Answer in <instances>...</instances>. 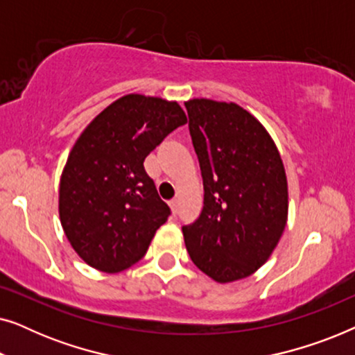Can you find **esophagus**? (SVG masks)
I'll list each match as a JSON object with an SVG mask.
<instances>
[{
    "label": "esophagus",
    "mask_w": 355,
    "mask_h": 355,
    "mask_svg": "<svg viewBox=\"0 0 355 355\" xmlns=\"http://www.w3.org/2000/svg\"><path fill=\"white\" fill-rule=\"evenodd\" d=\"M169 207H171V210L174 215L178 213V198H173V200H169Z\"/></svg>",
    "instance_id": "34e87169"
}]
</instances>
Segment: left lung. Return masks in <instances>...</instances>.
<instances>
[{
    "label": "left lung",
    "instance_id": "left-lung-1",
    "mask_svg": "<svg viewBox=\"0 0 355 355\" xmlns=\"http://www.w3.org/2000/svg\"><path fill=\"white\" fill-rule=\"evenodd\" d=\"M186 110L205 192L200 216L182 226L187 252L218 283L247 278L268 260L286 226L279 152L239 105L193 98Z\"/></svg>",
    "mask_w": 355,
    "mask_h": 355
}]
</instances>
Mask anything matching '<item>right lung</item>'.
Returning <instances> with one entry per match:
<instances>
[{"mask_svg":"<svg viewBox=\"0 0 355 355\" xmlns=\"http://www.w3.org/2000/svg\"><path fill=\"white\" fill-rule=\"evenodd\" d=\"M186 123L176 101L130 94L80 134L61 176L60 218L85 263L118 273L145 255L171 208L159 198L144 162Z\"/></svg>","mask_w":355,"mask_h":355,"instance_id":"1","label":"right lung"}]
</instances>
